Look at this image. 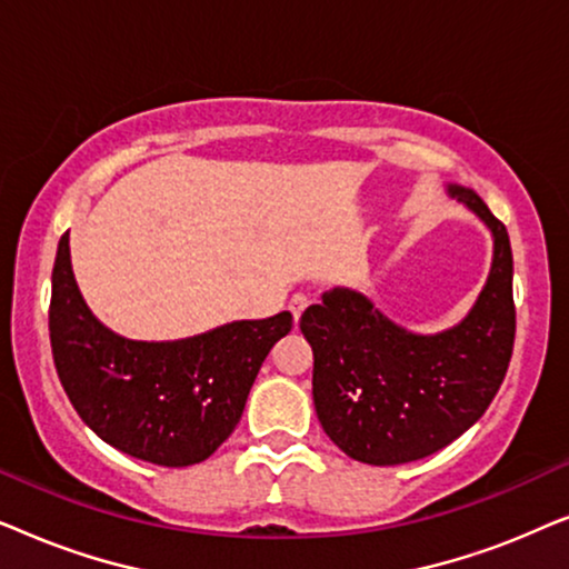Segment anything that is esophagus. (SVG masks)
Masks as SVG:
<instances>
[{
  "label": "esophagus",
  "instance_id": "obj_1",
  "mask_svg": "<svg viewBox=\"0 0 569 569\" xmlns=\"http://www.w3.org/2000/svg\"><path fill=\"white\" fill-rule=\"evenodd\" d=\"M310 306V298L306 292H298V295H292L290 298V302H287V308H290V313H292V318H295V323L300 321V316L306 313V308Z\"/></svg>",
  "mask_w": 569,
  "mask_h": 569
}]
</instances>
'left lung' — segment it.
<instances>
[{
  "label": "left lung",
  "mask_w": 569,
  "mask_h": 569,
  "mask_svg": "<svg viewBox=\"0 0 569 569\" xmlns=\"http://www.w3.org/2000/svg\"><path fill=\"white\" fill-rule=\"evenodd\" d=\"M450 197L495 236L492 271L461 323L417 337L345 287L300 318L313 349L316 415L355 461L396 466L438 453L485 415L508 372L516 341L508 230L479 193L450 186Z\"/></svg>",
  "instance_id": "left-lung-1"
}]
</instances>
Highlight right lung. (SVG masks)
Wrapping results in <instances>:
<instances>
[{
    "instance_id": "add662e5",
    "label": "right lung",
    "mask_w": 569,
    "mask_h": 569,
    "mask_svg": "<svg viewBox=\"0 0 569 569\" xmlns=\"http://www.w3.org/2000/svg\"><path fill=\"white\" fill-rule=\"evenodd\" d=\"M292 316L236 321L181 341H131L108 331L77 290L69 232L51 274L49 333L59 380L82 422L139 461L201 463L230 438L263 360Z\"/></svg>"
}]
</instances>
